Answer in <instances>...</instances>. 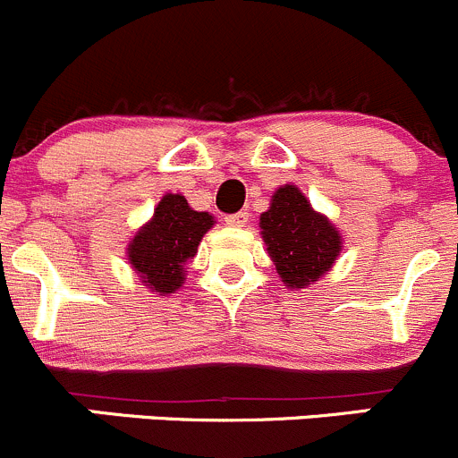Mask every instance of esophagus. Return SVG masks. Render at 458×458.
<instances>
[{"mask_svg":"<svg viewBox=\"0 0 458 458\" xmlns=\"http://www.w3.org/2000/svg\"><path fill=\"white\" fill-rule=\"evenodd\" d=\"M225 223H227L229 227H244V225L249 223V214L247 211H238V214L227 216V218H225Z\"/></svg>","mask_w":458,"mask_h":458,"instance_id":"1","label":"esophagus"}]
</instances>
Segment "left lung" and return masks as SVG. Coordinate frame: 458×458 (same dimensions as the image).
<instances>
[{
  "mask_svg": "<svg viewBox=\"0 0 458 458\" xmlns=\"http://www.w3.org/2000/svg\"><path fill=\"white\" fill-rule=\"evenodd\" d=\"M260 235L276 274L293 292L323 278L343 251L341 231L296 184L276 189L269 209L260 214Z\"/></svg>",
  "mask_w": 458,
  "mask_h": 458,
  "instance_id": "obj_1",
  "label": "left lung"
}]
</instances>
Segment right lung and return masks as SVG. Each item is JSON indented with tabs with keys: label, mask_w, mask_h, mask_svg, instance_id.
Segmentation results:
<instances>
[{
	"label": "right lung",
	"mask_w": 458,
	"mask_h": 458,
	"mask_svg": "<svg viewBox=\"0 0 458 458\" xmlns=\"http://www.w3.org/2000/svg\"><path fill=\"white\" fill-rule=\"evenodd\" d=\"M214 225V216L189 207L182 193H165L151 220L126 244V260L144 287L157 296H169L184 284L187 262Z\"/></svg>",
	"instance_id": "obj_1"
}]
</instances>
